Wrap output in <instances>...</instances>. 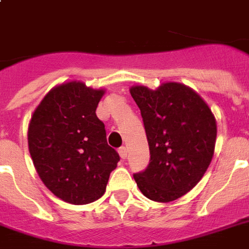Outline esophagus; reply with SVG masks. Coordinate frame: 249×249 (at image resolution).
Masks as SVG:
<instances>
[{
  "label": "esophagus",
  "instance_id": "34e87169",
  "mask_svg": "<svg viewBox=\"0 0 249 249\" xmlns=\"http://www.w3.org/2000/svg\"><path fill=\"white\" fill-rule=\"evenodd\" d=\"M119 155H120L121 159H126V156H128V150H126V147H120L119 148Z\"/></svg>",
  "mask_w": 249,
  "mask_h": 249
}]
</instances>
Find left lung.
<instances>
[{
	"label": "left lung",
	"instance_id": "8db88e82",
	"mask_svg": "<svg viewBox=\"0 0 249 249\" xmlns=\"http://www.w3.org/2000/svg\"><path fill=\"white\" fill-rule=\"evenodd\" d=\"M143 117L151 159L134 174L138 189L150 200L169 203L193 190L214 154L216 117L190 86L168 81L155 90L130 86Z\"/></svg>",
	"mask_w": 249,
	"mask_h": 249
}]
</instances>
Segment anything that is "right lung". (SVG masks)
<instances>
[{
    "instance_id": "1",
    "label": "right lung",
    "mask_w": 249,
    "mask_h": 249,
    "mask_svg": "<svg viewBox=\"0 0 249 249\" xmlns=\"http://www.w3.org/2000/svg\"><path fill=\"white\" fill-rule=\"evenodd\" d=\"M105 93V88L66 81L49 90L29 120L28 148L37 174L70 204L99 199L120 160L95 113Z\"/></svg>"
}]
</instances>
